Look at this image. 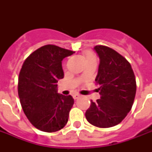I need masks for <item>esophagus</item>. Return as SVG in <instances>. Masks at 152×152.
Returning <instances> with one entry per match:
<instances>
[{
    "label": "esophagus",
    "mask_w": 152,
    "mask_h": 152,
    "mask_svg": "<svg viewBox=\"0 0 152 152\" xmlns=\"http://www.w3.org/2000/svg\"><path fill=\"white\" fill-rule=\"evenodd\" d=\"M80 97V95H79V94H74L73 95V99L75 100L77 99H79Z\"/></svg>",
    "instance_id": "obj_1"
}]
</instances>
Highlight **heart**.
Returning a JSON list of instances; mask_svg holds the SVG:
<instances>
[{"instance_id": "obj_1", "label": "heart", "mask_w": 152, "mask_h": 152, "mask_svg": "<svg viewBox=\"0 0 152 152\" xmlns=\"http://www.w3.org/2000/svg\"><path fill=\"white\" fill-rule=\"evenodd\" d=\"M83 56L86 60V62L91 61V60H96V57H95V53L91 50H86L83 53Z\"/></svg>"}]
</instances>
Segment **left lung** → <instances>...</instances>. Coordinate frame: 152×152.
<instances>
[{"mask_svg": "<svg viewBox=\"0 0 152 152\" xmlns=\"http://www.w3.org/2000/svg\"><path fill=\"white\" fill-rule=\"evenodd\" d=\"M94 50L100 59L95 82L101 97L91 102L85 116L96 127H113L131 110L137 91L136 78L129 62L114 50L105 46H96Z\"/></svg>", "mask_w": 152, "mask_h": 152, "instance_id": "1", "label": "left lung"}]
</instances>
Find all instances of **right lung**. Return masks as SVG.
<instances>
[{
  "instance_id": "1",
  "label": "right lung",
  "mask_w": 152,
  "mask_h": 152,
  "mask_svg": "<svg viewBox=\"0 0 152 152\" xmlns=\"http://www.w3.org/2000/svg\"><path fill=\"white\" fill-rule=\"evenodd\" d=\"M73 51L46 45L29 55L19 75L18 95L23 110L38 129L57 132L65 126L73 106L71 95L57 93V81L64 77L61 61Z\"/></svg>"
}]
</instances>
